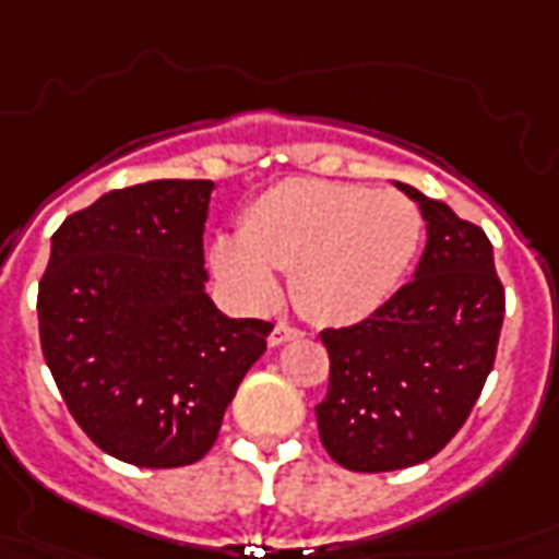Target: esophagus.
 Instances as JSON below:
<instances>
[{"mask_svg":"<svg viewBox=\"0 0 559 559\" xmlns=\"http://www.w3.org/2000/svg\"><path fill=\"white\" fill-rule=\"evenodd\" d=\"M302 330L299 326H290V323H275V330L269 333V345H284V342H293L299 338Z\"/></svg>","mask_w":559,"mask_h":559,"instance_id":"34e87169","label":"esophagus"}]
</instances>
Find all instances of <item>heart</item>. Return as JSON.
Returning <instances> with one entry per match:
<instances>
[{"instance_id":"obj_1","label":"heart","mask_w":559,"mask_h":559,"mask_svg":"<svg viewBox=\"0 0 559 559\" xmlns=\"http://www.w3.org/2000/svg\"><path fill=\"white\" fill-rule=\"evenodd\" d=\"M239 238L214 245V269L245 306H275L281 284L272 269H281L308 318L357 323L415 266L424 217L396 190L290 178L245 209Z\"/></svg>"}]
</instances>
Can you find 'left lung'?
Returning a JSON list of instances; mask_svg holds the SVG:
<instances>
[{
	"label": "left lung",
	"mask_w": 559,
	"mask_h": 559,
	"mask_svg": "<svg viewBox=\"0 0 559 559\" xmlns=\"http://www.w3.org/2000/svg\"><path fill=\"white\" fill-rule=\"evenodd\" d=\"M420 205L427 248L415 278L369 318L323 330L330 390L314 408L320 442L350 472H393L454 439L493 369L506 287L481 226L396 185Z\"/></svg>",
	"instance_id": "left-lung-1"
}]
</instances>
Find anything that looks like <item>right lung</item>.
Listing matches in <instances>:
<instances>
[{"label": "right lung", "mask_w": 559, "mask_h": 559, "mask_svg": "<svg viewBox=\"0 0 559 559\" xmlns=\"http://www.w3.org/2000/svg\"><path fill=\"white\" fill-rule=\"evenodd\" d=\"M212 181H147L69 214L38 281L41 354L90 442L142 469L212 451L269 320L205 293Z\"/></svg>", "instance_id": "1"}]
</instances>
